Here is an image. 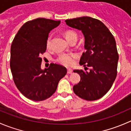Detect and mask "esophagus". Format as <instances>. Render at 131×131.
I'll return each mask as SVG.
<instances>
[{
	"label": "esophagus",
	"mask_w": 131,
	"mask_h": 131,
	"mask_svg": "<svg viewBox=\"0 0 131 131\" xmlns=\"http://www.w3.org/2000/svg\"><path fill=\"white\" fill-rule=\"evenodd\" d=\"M72 72H73V71H72V70L70 69V68H68V70H67V73L70 74L72 73Z\"/></svg>",
	"instance_id": "esophagus-1"
}]
</instances>
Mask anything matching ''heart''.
<instances>
[{
  "label": "heart",
  "instance_id": "obj_1",
  "mask_svg": "<svg viewBox=\"0 0 131 131\" xmlns=\"http://www.w3.org/2000/svg\"><path fill=\"white\" fill-rule=\"evenodd\" d=\"M64 36L68 42L75 38H77V34L73 30H67L64 32ZM51 43V37H49L46 42L47 48H49ZM76 55L74 54H62L59 55L58 61L66 67H70L74 63Z\"/></svg>",
  "mask_w": 131,
  "mask_h": 131
}]
</instances>
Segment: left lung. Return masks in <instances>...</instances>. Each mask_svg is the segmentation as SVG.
<instances>
[{
	"label": "left lung",
	"mask_w": 131,
	"mask_h": 131,
	"mask_svg": "<svg viewBox=\"0 0 131 131\" xmlns=\"http://www.w3.org/2000/svg\"><path fill=\"white\" fill-rule=\"evenodd\" d=\"M70 27L82 32L84 49L79 64L85 71L74 70L80 75V81L73 88L80 98L94 101L102 97L110 90L117 77L118 54L116 42L108 28L101 21L88 16L65 20ZM90 70H86L87 67Z\"/></svg>",
	"instance_id": "obj_1"
}]
</instances>
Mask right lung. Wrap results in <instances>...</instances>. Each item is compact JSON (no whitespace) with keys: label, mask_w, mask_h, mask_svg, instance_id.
Segmentation results:
<instances>
[{"label":"right lung","mask_w":131,"mask_h":131,"mask_svg":"<svg viewBox=\"0 0 131 131\" xmlns=\"http://www.w3.org/2000/svg\"><path fill=\"white\" fill-rule=\"evenodd\" d=\"M60 21L37 18L25 23L10 47V67L16 86L29 100L40 101L51 97L59 80L67 74L63 66L51 63L41 69V54L46 52L50 31Z\"/></svg>","instance_id":"1"}]
</instances>
